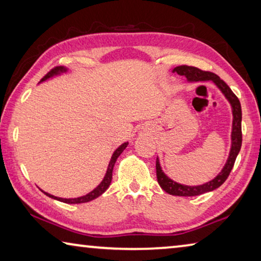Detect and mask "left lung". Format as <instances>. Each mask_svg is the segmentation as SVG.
Masks as SVG:
<instances>
[{"instance_id": "left-lung-1", "label": "left lung", "mask_w": 261, "mask_h": 261, "mask_svg": "<svg viewBox=\"0 0 261 261\" xmlns=\"http://www.w3.org/2000/svg\"><path fill=\"white\" fill-rule=\"evenodd\" d=\"M173 72H176L179 76H184L187 78L189 83H204V82H213L214 85L219 88L221 93L224 95V98L228 100V102L231 106L232 113V125H231V146L230 152L227 159L226 165L223 166L222 170L215 176V177L210 180V182L204 183L201 185H184L175 182L171 178L163 173L160 160L156 158V177L158 183L160 184L162 190H165L167 193L173 194V196H180V197H193L199 196V194L211 192L213 190L220 188L226 179L228 178L229 174L233 167L238 153L241 151L242 146V107L241 102L237 96L233 94V92L230 90L226 83L221 79L218 74L208 71H202V70L189 67V65H179L173 69Z\"/></svg>"}]
</instances>
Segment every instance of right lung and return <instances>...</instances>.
<instances>
[{"label":"right lung","mask_w":261,"mask_h":261,"mask_svg":"<svg viewBox=\"0 0 261 261\" xmlns=\"http://www.w3.org/2000/svg\"><path fill=\"white\" fill-rule=\"evenodd\" d=\"M68 72V69L64 68V67H56L51 70V71L48 72L45 77H43L41 79V82H46L48 81V79H50L53 77H56V76H61L62 73H67ZM127 145H129V143H123L122 145H120L116 149H115L113 155H112V159H110L109 161V165H108V168H107V171H106V175L103 179L101 180V183L96 187L94 190H92L91 192H88L87 194H85V196H82V197H78V198H60V197H55L53 196V194L48 193V192H45L42 191L43 193L46 194V196H48L49 198H51V199H56L59 201H62V202H65V204H83V202H88L91 200L95 199V198L100 197L101 194H102L106 190H107L109 188L110 183H112V178H113V169H114V166L115 163H116V160L117 158L121 155L122 152L124 151V149L127 147Z\"/></svg>","instance_id":"add662e5"}]
</instances>
